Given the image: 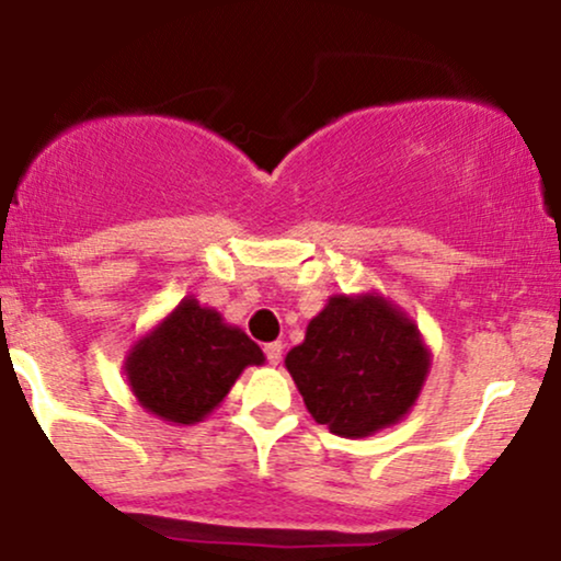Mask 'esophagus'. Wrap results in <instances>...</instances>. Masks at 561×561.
<instances>
[{
    "label": "esophagus",
    "mask_w": 561,
    "mask_h": 561,
    "mask_svg": "<svg viewBox=\"0 0 561 561\" xmlns=\"http://www.w3.org/2000/svg\"><path fill=\"white\" fill-rule=\"evenodd\" d=\"M263 351H266V358H268V364H272V366L282 362V343H268L266 347H263Z\"/></svg>",
    "instance_id": "34e87169"
}]
</instances>
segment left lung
I'll return each instance as SVG.
<instances>
[{
  "instance_id": "left-lung-1",
  "label": "left lung",
  "mask_w": 561,
  "mask_h": 561,
  "mask_svg": "<svg viewBox=\"0 0 561 561\" xmlns=\"http://www.w3.org/2000/svg\"><path fill=\"white\" fill-rule=\"evenodd\" d=\"M285 366L313 420L340 437H366L414 409L430 347L414 319L385 295H332Z\"/></svg>"
}]
</instances>
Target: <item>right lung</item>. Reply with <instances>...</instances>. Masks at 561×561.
I'll return each instance as SVG.
<instances>
[{
  "instance_id": "obj_1",
  "label": "right lung",
  "mask_w": 561,
  "mask_h": 561,
  "mask_svg": "<svg viewBox=\"0 0 561 561\" xmlns=\"http://www.w3.org/2000/svg\"><path fill=\"white\" fill-rule=\"evenodd\" d=\"M266 362L240 327L186 295L126 353L124 375L145 411L169 424L203 422L248 366Z\"/></svg>"
}]
</instances>
